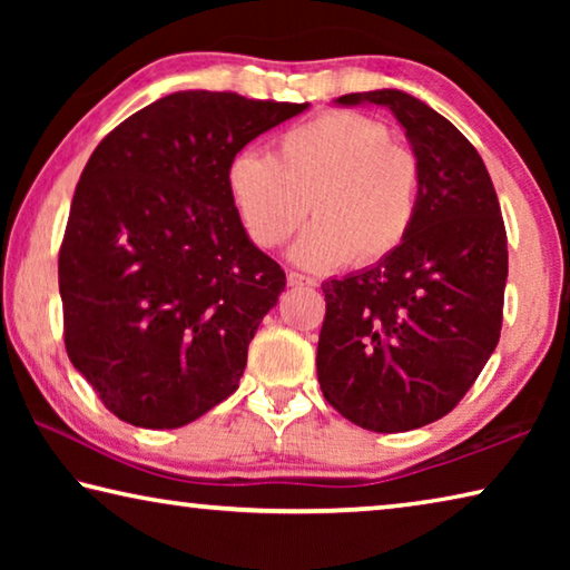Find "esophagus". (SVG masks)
I'll return each mask as SVG.
<instances>
[{
  "label": "esophagus",
  "instance_id": "esophagus-1",
  "mask_svg": "<svg viewBox=\"0 0 570 570\" xmlns=\"http://www.w3.org/2000/svg\"><path fill=\"white\" fill-rule=\"evenodd\" d=\"M286 282H288V286H314L316 284L314 278L302 276V274H296V272H288L286 274Z\"/></svg>",
  "mask_w": 570,
  "mask_h": 570
}]
</instances>
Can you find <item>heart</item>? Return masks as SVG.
I'll return each instance as SVG.
<instances>
[{"label": "heart", "instance_id": "heart-1", "mask_svg": "<svg viewBox=\"0 0 570 570\" xmlns=\"http://www.w3.org/2000/svg\"><path fill=\"white\" fill-rule=\"evenodd\" d=\"M240 226L258 248H276L308 210L316 216L288 250L324 272L392 254L414 224L420 166L390 142L384 125L356 112H326L278 135L272 156L240 150L226 168Z\"/></svg>", "mask_w": 570, "mask_h": 570}]
</instances>
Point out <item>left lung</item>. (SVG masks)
Wrapping results in <instances>:
<instances>
[{
  "instance_id": "8db88e82",
  "label": "left lung",
  "mask_w": 570,
  "mask_h": 570,
  "mask_svg": "<svg viewBox=\"0 0 570 570\" xmlns=\"http://www.w3.org/2000/svg\"><path fill=\"white\" fill-rule=\"evenodd\" d=\"M334 102L382 105L397 118L420 166V200L392 254L322 284L316 374L326 402L360 428L417 430L465 397L498 346L503 216L478 150L430 105L390 88Z\"/></svg>"
}]
</instances>
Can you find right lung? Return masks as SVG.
I'll return each instance as SVG.
<instances>
[{"label": "right lung", "mask_w": 570, "mask_h": 570, "mask_svg": "<svg viewBox=\"0 0 570 570\" xmlns=\"http://www.w3.org/2000/svg\"><path fill=\"white\" fill-rule=\"evenodd\" d=\"M306 108L180 90L95 148L60 248L65 346L120 420L176 430L238 390L286 274L240 226L226 168Z\"/></svg>", "instance_id": "add662e5"}]
</instances>
